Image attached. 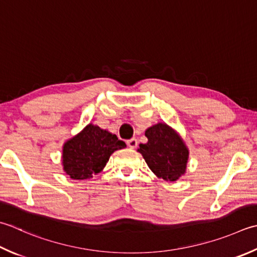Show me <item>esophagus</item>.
Returning a JSON list of instances; mask_svg holds the SVG:
<instances>
[{
    "label": "esophagus",
    "instance_id": "esophagus-1",
    "mask_svg": "<svg viewBox=\"0 0 257 257\" xmlns=\"http://www.w3.org/2000/svg\"><path fill=\"white\" fill-rule=\"evenodd\" d=\"M127 145H128V147H129V148L135 149V148L137 147V146H138V140L136 139V138H132L130 140H128V142H127Z\"/></svg>",
    "mask_w": 257,
    "mask_h": 257
}]
</instances>
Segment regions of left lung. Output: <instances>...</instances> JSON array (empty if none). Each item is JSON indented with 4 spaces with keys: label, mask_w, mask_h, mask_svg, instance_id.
<instances>
[{
    "label": "left lung",
    "mask_w": 257,
    "mask_h": 257,
    "mask_svg": "<svg viewBox=\"0 0 257 257\" xmlns=\"http://www.w3.org/2000/svg\"><path fill=\"white\" fill-rule=\"evenodd\" d=\"M148 142L140 144L137 152L143 155L150 170L166 182H176L186 174L189 150L179 133L165 122L146 129Z\"/></svg>",
    "instance_id": "1"
}]
</instances>
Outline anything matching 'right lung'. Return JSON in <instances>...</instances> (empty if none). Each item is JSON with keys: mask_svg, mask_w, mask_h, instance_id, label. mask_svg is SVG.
<instances>
[{"mask_svg": "<svg viewBox=\"0 0 257 257\" xmlns=\"http://www.w3.org/2000/svg\"><path fill=\"white\" fill-rule=\"evenodd\" d=\"M124 147L125 144L115 135L89 123L63 144L61 164L64 173L74 180L92 178L102 172L115 150Z\"/></svg>", "mask_w": 257, "mask_h": 257, "instance_id": "obj_1", "label": "right lung"}]
</instances>
